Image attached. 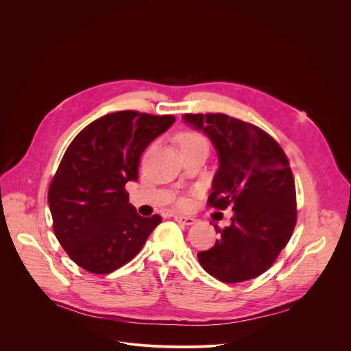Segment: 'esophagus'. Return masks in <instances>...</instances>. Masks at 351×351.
<instances>
[{"instance_id": "esophagus-1", "label": "esophagus", "mask_w": 351, "mask_h": 351, "mask_svg": "<svg viewBox=\"0 0 351 351\" xmlns=\"http://www.w3.org/2000/svg\"><path fill=\"white\" fill-rule=\"evenodd\" d=\"M173 218H175L176 222L183 223V225H186V226H190V225H194V223H195V219L191 218V217H184V215L176 214V215H173Z\"/></svg>"}]
</instances>
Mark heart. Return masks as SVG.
Returning a JSON list of instances; mask_svg holds the SVG:
<instances>
[{
    "instance_id": "1",
    "label": "heart",
    "mask_w": 351,
    "mask_h": 351,
    "mask_svg": "<svg viewBox=\"0 0 351 351\" xmlns=\"http://www.w3.org/2000/svg\"><path fill=\"white\" fill-rule=\"evenodd\" d=\"M178 141H179L180 147L183 148V147H187V145H191V144H195V143H199V141H206V140L199 134H195V133H191V132H184V133L179 134Z\"/></svg>"
}]
</instances>
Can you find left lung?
<instances>
[{
	"instance_id": "8db88e82",
	"label": "left lung",
	"mask_w": 351,
	"mask_h": 351,
	"mask_svg": "<svg viewBox=\"0 0 351 351\" xmlns=\"http://www.w3.org/2000/svg\"><path fill=\"white\" fill-rule=\"evenodd\" d=\"M184 123L213 143L219 168L210 206L233 208L232 223L215 226L221 236L198 263L214 278L237 283L264 274L293 233L295 187L279 144L260 128L225 114H184Z\"/></svg>"
}]
</instances>
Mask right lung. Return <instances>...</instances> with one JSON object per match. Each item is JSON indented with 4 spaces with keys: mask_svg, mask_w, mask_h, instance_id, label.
Here are the masks:
<instances>
[{
    "mask_svg": "<svg viewBox=\"0 0 351 351\" xmlns=\"http://www.w3.org/2000/svg\"><path fill=\"white\" fill-rule=\"evenodd\" d=\"M175 117L136 111L107 114L71 143L48 190L54 232L68 256L91 274H111L129 263L162 221L144 218L129 203L147 145Z\"/></svg>",
    "mask_w": 351,
    "mask_h": 351,
    "instance_id": "right-lung-1",
    "label": "right lung"
}]
</instances>
